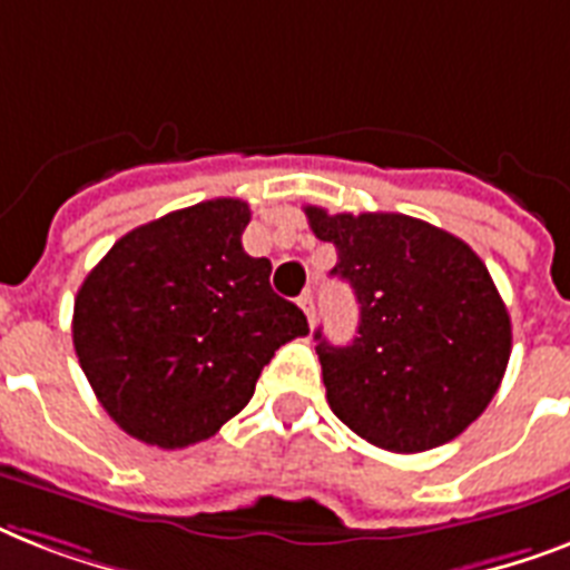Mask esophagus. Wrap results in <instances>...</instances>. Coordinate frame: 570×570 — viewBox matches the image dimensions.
Wrapping results in <instances>:
<instances>
[{"label": "esophagus", "instance_id": "esophagus-1", "mask_svg": "<svg viewBox=\"0 0 570 570\" xmlns=\"http://www.w3.org/2000/svg\"><path fill=\"white\" fill-rule=\"evenodd\" d=\"M298 304H302L304 316H307V322H316V302H313V293H304L302 298H298Z\"/></svg>", "mask_w": 570, "mask_h": 570}]
</instances>
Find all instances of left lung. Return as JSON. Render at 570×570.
Segmentation results:
<instances>
[{"mask_svg":"<svg viewBox=\"0 0 570 570\" xmlns=\"http://www.w3.org/2000/svg\"><path fill=\"white\" fill-rule=\"evenodd\" d=\"M316 239L337 248L331 275L361 304L357 337L316 355L331 411L364 441L423 452L459 438L494 399L512 322L485 263L459 236L399 213L304 206Z\"/></svg>","mask_w":570,"mask_h":570,"instance_id":"1","label":"left lung"}]
</instances>
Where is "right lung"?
<instances>
[{"instance_id": "obj_1", "label": "right lung", "mask_w": 570, "mask_h": 570, "mask_svg": "<svg viewBox=\"0 0 570 570\" xmlns=\"http://www.w3.org/2000/svg\"><path fill=\"white\" fill-rule=\"evenodd\" d=\"M250 209L215 197L120 236L73 304V348L109 416L150 446L213 438L254 396L263 366L307 334L242 248Z\"/></svg>"}]
</instances>
